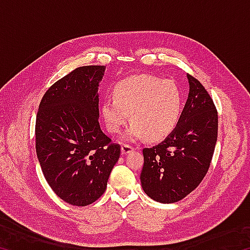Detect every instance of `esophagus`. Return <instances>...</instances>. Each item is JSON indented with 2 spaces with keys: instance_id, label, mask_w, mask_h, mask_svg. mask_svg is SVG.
Segmentation results:
<instances>
[{
  "instance_id": "1",
  "label": "esophagus",
  "mask_w": 250,
  "mask_h": 250,
  "mask_svg": "<svg viewBox=\"0 0 250 250\" xmlns=\"http://www.w3.org/2000/svg\"><path fill=\"white\" fill-rule=\"evenodd\" d=\"M134 150V147L130 145H122L121 146V153L122 154H128L130 152H132Z\"/></svg>"
}]
</instances>
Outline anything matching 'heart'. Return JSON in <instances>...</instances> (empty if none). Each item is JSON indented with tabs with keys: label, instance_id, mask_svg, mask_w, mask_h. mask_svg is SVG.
I'll list each match as a JSON object with an SVG mask.
<instances>
[{
	"label": "heart",
	"instance_id": "b5f03b06",
	"mask_svg": "<svg viewBox=\"0 0 250 250\" xmlns=\"http://www.w3.org/2000/svg\"><path fill=\"white\" fill-rule=\"evenodd\" d=\"M113 97L103 103V116L108 130L119 133L129 120L130 140L146 137L160 140L171 133L179 122L183 97L177 84L151 75H138L121 80L112 89Z\"/></svg>",
	"mask_w": 250,
	"mask_h": 250
}]
</instances>
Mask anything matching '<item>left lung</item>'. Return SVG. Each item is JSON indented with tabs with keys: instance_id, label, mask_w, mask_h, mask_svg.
<instances>
[{
	"instance_id": "obj_1",
	"label": "left lung",
	"mask_w": 250,
	"mask_h": 250,
	"mask_svg": "<svg viewBox=\"0 0 250 250\" xmlns=\"http://www.w3.org/2000/svg\"><path fill=\"white\" fill-rule=\"evenodd\" d=\"M189 94L176 128L166 140L143 149L140 180L152 200L170 204L194 191L208 171L217 141L218 115L204 86L188 75Z\"/></svg>"
}]
</instances>
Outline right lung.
Returning a JSON list of instances; mask_svg holds the SVG:
<instances>
[{"label": "right lung", "mask_w": 250, "mask_h": 250, "mask_svg": "<svg viewBox=\"0 0 250 250\" xmlns=\"http://www.w3.org/2000/svg\"><path fill=\"white\" fill-rule=\"evenodd\" d=\"M105 66H83L57 80L41 100L35 146L55 194L75 206L96 202L107 188L121 146L99 125V82Z\"/></svg>", "instance_id": "add662e5"}]
</instances>
